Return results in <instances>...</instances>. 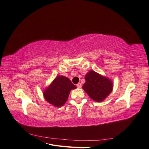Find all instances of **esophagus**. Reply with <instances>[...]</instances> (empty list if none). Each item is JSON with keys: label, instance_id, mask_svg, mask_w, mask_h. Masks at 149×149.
I'll return each mask as SVG.
<instances>
[{"label": "esophagus", "instance_id": "34e87169", "mask_svg": "<svg viewBox=\"0 0 149 149\" xmlns=\"http://www.w3.org/2000/svg\"><path fill=\"white\" fill-rule=\"evenodd\" d=\"M76 86H77L78 88H81V84L80 83H78L77 84H76Z\"/></svg>", "mask_w": 149, "mask_h": 149}]
</instances>
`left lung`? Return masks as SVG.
Masks as SVG:
<instances>
[{"label": "left lung", "instance_id": "8db88e82", "mask_svg": "<svg viewBox=\"0 0 149 149\" xmlns=\"http://www.w3.org/2000/svg\"><path fill=\"white\" fill-rule=\"evenodd\" d=\"M83 89L92 100L101 102L109 96L113 88L112 81L94 71H89L85 76Z\"/></svg>", "mask_w": 149, "mask_h": 149}]
</instances>
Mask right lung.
I'll return each mask as SVG.
<instances>
[{"mask_svg":"<svg viewBox=\"0 0 149 149\" xmlns=\"http://www.w3.org/2000/svg\"><path fill=\"white\" fill-rule=\"evenodd\" d=\"M76 88V86L67 77L58 76L45 89L43 96L46 101L53 106L61 107L67 101L71 90Z\"/></svg>","mask_w":149,"mask_h":149,"instance_id":"right-lung-1","label":"right lung"}]
</instances>
